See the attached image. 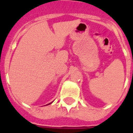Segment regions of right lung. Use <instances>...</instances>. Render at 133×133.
I'll list each match as a JSON object with an SVG mask.
<instances>
[{
	"label": "right lung",
	"instance_id": "obj_1",
	"mask_svg": "<svg viewBox=\"0 0 133 133\" xmlns=\"http://www.w3.org/2000/svg\"><path fill=\"white\" fill-rule=\"evenodd\" d=\"M50 103H49V104H50Z\"/></svg>",
	"mask_w": 133,
	"mask_h": 133
}]
</instances>
